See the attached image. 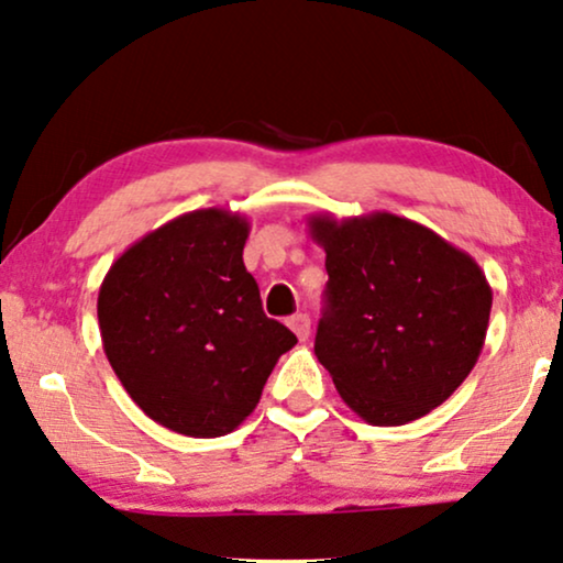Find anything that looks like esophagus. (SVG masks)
Wrapping results in <instances>:
<instances>
[{
    "label": "esophagus",
    "instance_id": "esophagus-1",
    "mask_svg": "<svg viewBox=\"0 0 563 563\" xmlns=\"http://www.w3.org/2000/svg\"><path fill=\"white\" fill-rule=\"evenodd\" d=\"M288 328L294 330L299 341H307L309 330H311V322H309L307 314H294V317H290V320H288Z\"/></svg>",
    "mask_w": 563,
    "mask_h": 563
}]
</instances>
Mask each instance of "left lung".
<instances>
[{"mask_svg":"<svg viewBox=\"0 0 563 563\" xmlns=\"http://www.w3.org/2000/svg\"><path fill=\"white\" fill-rule=\"evenodd\" d=\"M324 249L314 354L364 422L393 428L435 409L483 351L493 290L479 264L415 220L311 214Z\"/></svg>","mask_w":563,"mask_h":563,"instance_id":"left-lung-1","label":"left lung"}]
</instances>
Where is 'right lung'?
<instances>
[{
  "instance_id": "obj_1",
  "label": "right lung",
  "mask_w": 563,
  "mask_h": 563,
  "mask_svg": "<svg viewBox=\"0 0 563 563\" xmlns=\"http://www.w3.org/2000/svg\"><path fill=\"white\" fill-rule=\"evenodd\" d=\"M249 228L228 209L186 212L125 249L101 280L97 314L114 375L148 419L180 435L233 432L296 346L246 273Z\"/></svg>"
}]
</instances>
